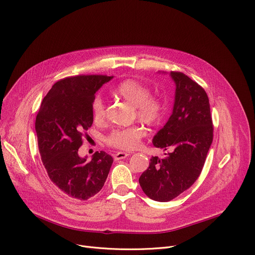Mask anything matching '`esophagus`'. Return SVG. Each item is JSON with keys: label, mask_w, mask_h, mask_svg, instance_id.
<instances>
[{"label": "esophagus", "mask_w": 255, "mask_h": 255, "mask_svg": "<svg viewBox=\"0 0 255 255\" xmlns=\"http://www.w3.org/2000/svg\"><path fill=\"white\" fill-rule=\"evenodd\" d=\"M128 155H129V154H128V153H127V152H117V153H115V154H114V159H115V160L125 159V158H127V157H128Z\"/></svg>", "instance_id": "1"}]
</instances>
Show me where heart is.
Returning <instances> with one entry per match:
<instances>
[{
	"mask_svg": "<svg viewBox=\"0 0 255 255\" xmlns=\"http://www.w3.org/2000/svg\"><path fill=\"white\" fill-rule=\"evenodd\" d=\"M113 95L134 107L136 119L150 127L159 125L163 120L165 114L164 103L158 98L150 97V90L139 82L126 80L114 88ZM92 113L96 123H102L104 121L105 106L100 97L94 99ZM145 134V128L140 126L116 128L109 133L106 142L109 146L114 148L131 150L140 144Z\"/></svg>",
	"mask_w": 255,
	"mask_h": 255,
	"instance_id": "obj_1",
	"label": "heart"
}]
</instances>
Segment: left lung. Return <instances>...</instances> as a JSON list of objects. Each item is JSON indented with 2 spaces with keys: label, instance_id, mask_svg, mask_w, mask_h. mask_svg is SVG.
<instances>
[{
  "label": "left lung",
  "instance_id": "8db88e82",
  "mask_svg": "<svg viewBox=\"0 0 255 255\" xmlns=\"http://www.w3.org/2000/svg\"><path fill=\"white\" fill-rule=\"evenodd\" d=\"M175 84L174 103L165 126L153 138L164 150V158L154 156L139 183L149 198L167 202L198 179L213 139L209 100L204 89L182 72L169 73Z\"/></svg>",
  "mask_w": 255,
  "mask_h": 255
}]
</instances>
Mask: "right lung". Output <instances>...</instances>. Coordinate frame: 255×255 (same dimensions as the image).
<instances>
[{
	"label": "right lung",
	"mask_w": 255,
	"mask_h": 255,
	"mask_svg": "<svg viewBox=\"0 0 255 255\" xmlns=\"http://www.w3.org/2000/svg\"><path fill=\"white\" fill-rule=\"evenodd\" d=\"M107 75H77L58 81L41 104L35 119L38 150L50 180L68 197L88 200L99 192L113 158L96 152L91 161L78 155L93 125L95 94L112 80Z\"/></svg>",
	"instance_id": "add662e5"
}]
</instances>
